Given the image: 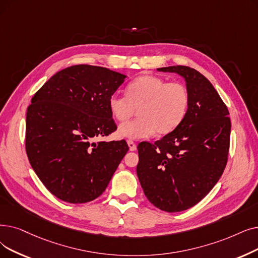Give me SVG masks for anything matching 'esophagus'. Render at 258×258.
<instances>
[{
	"label": "esophagus",
	"instance_id": "34e87169",
	"mask_svg": "<svg viewBox=\"0 0 258 258\" xmlns=\"http://www.w3.org/2000/svg\"><path fill=\"white\" fill-rule=\"evenodd\" d=\"M127 145H128V148H130V151H136V149H137V145H136V143L134 142V141H132V140H127Z\"/></svg>",
	"mask_w": 258,
	"mask_h": 258
}]
</instances>
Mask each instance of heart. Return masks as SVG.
Returning <instances> with one entry per match:
<instances>
[{
	"instance_id": "1",
	"label": "heart",
	"mask_w": 258,
	"mask_h": 258,
	"mask_svg": "<svg viewBox=\"0 0 258 258\" xmlns=\"http://www.w3.org/2000/svg\"><path fill=\"white\" fill-rule=\"evenodd\" d=\"M108 107L118 121L128 119L139 108L138 119L118 127L120 137L139 140L156 132L166 135L180 125L188 107V93L181 83H166L159 77L141 76L126 86V95H111Z\"/></svg>"
}]
</instances>
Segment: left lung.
<instances>
[{
	"mask_svg": "<svg viewBox=\"0 0 258 258\" xmlns=\"http://www.w3.org/2000/svg\"><path fill=\"white\" fill-rule=\"evenodd\" d=\"M157 71L183 78L188 107L172 133L154 144H138L137 175L151 204L180 212L198 204L219 180L228 161L231 121L228 107L204 75L182 65Z\"/></svg>",
	"mask_w": 258,
	"mask_h": 258,
	"instance_id": "1",
	"label": "left lung"
}]
</instances>
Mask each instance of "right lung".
<instances>
[{"instance_id":"obj_1","label":"right lung","mask_w":258,"mask_h":258,"mask_svg":"<svg viewBox=\"0 0 258 258\" xmlns=\"http://www.w3.org/2000/svg\"><path fill=\"white\" fill-rule=\"evenodd\" d=\"M125 78L105 67L74 65L32 97L26 153L42 183L59 199L84 204L99 197L127 153L125 140L93 141L117 130L108 99Z\"/></svg>"}]
</instances>
